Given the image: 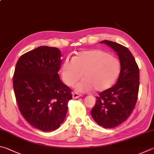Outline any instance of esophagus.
Wrapping results in <instances>:
<instances>
[{
    "label": "esophagus",
    "mask_w": 154,
    "mask_h": 154,
    "mask_svg": "<svg viewBox=\"0 0 154 154\" xmlns=\"http://www.w3.org/2000/svg\"><path fill=\"white\" fill-rule=\"evenodd\" d=\"M81 96H82V95H81L79 93H77V92H75V93L72 94V97H73V98H75V99L78 98V97H79Z\"/></svg>",
    "instance_id": "1"
}]
</instances>
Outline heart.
Instances as JSON below:
<instances>
[{
    "mask_svg": "<svg viewBox=\"0 0 154 154\" xmlns=\"http://www.w3.org/2000/svg\"><path fill=\"white\" fill-rule=\"evenodd\" d=\"M121 63L110 53L101 50H85L72 58H66L61 66V77L66 85L71 86L83 74L84 79L75 85L79 91L102 92L111 88L121 73Z\"/></svg>",
    "mask_w": 154,
    "mask_h": 154,
    "instance_id": "heart-1",
    "label": "heart"
}]
</instances>
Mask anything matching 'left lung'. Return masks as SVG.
Segmentation results:
<instances>
[{"mask_svg": "<svg viewBox=\"0 0 154 154\" xmlns=\"http://www.w3.org/2000/svg\"><path fill=\"white\" fill-rule=\"evenodd\" d=\"M100 43L107 44L116 51L121 70L116 84L96 97L91 114L97 124L111 128L125 122L135 108L139 88V70L135 58L127 47L108 40Z\"/></svg>", "mask_w": 154, "mask_h": 154, "instance_id": "8db88e82", "label": "left lung"}]
</instances>
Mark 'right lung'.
Wrapping results in <instances>:
<instances>
[{"label":"right lung","mask_w":154,"mask_h":154,"mask_svg":"<svg viewBox=\"0 0 154 154\" xmlns=\"http://www.w3.org/2000/svg\"><path fill=\"white\" fill-rule=\"evenodd\" d=\"M61 52L40 46L25 53L16 64L13 78L16 101L22 116L38 129L50 132L66 118L71 90L61 82Z\"/></svg>","instance_id":"add662e5"}]
</instances>
